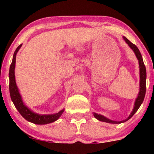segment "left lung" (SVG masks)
<instances>
[{
  "mask_svg": "<svg viewBox=\"0 0 154 154\" xmlns=\"http://www.w3.org/2000/svg\"><path fill=\"white\" fill-rule=\"evenodd\" d=\"M123 39L125 40V41L128 43V45L130 46V48L133 50L134 54L137 58V60L139 61V66H140V92H139L138 96L137 97L135 102H134V108L132 109V111L130 113L129 117L127 119L124 120V121H112V120H110L109 119H107L104 116L100 115V114H97V113H94V116L95 117V119H97L99 121H102V122H106V123H124V122L127 121L128 120H129L130 119H131L134 113L137 112V111L138 110V109L140 108V106H141V104H142L143 101H144V97H145V94H146V67H145V65L144 64V62H143V59L142 57V54H141L140 50L137 48V47L131 43L129 40H128L127 38H125V36H123Z\"/></svg>",
  "mask_w": 154,
  "mask_h": 154,
  "instance_id": "8db88e82",
  "label": "left lung"
}]
</instances>
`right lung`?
Wrapping results in <instances>:
<instances>
[{
	"label": "right lung",
	"instance_id": "obj_1",
	"mask_svg": "<svg viewBox=\"0 0 154 154\" xmlns=\"http://www.w3.org/2000/svg\"><path fill=\"white\" fill-rule=\"evenodd\" d=\"M22 44H21L17 48V49L14 52L13 57H12V64L10 66L9 71V89L10 97L13 102L14 106L17 109L19 112L23 117L24 118L26 121L31 123L37 124V125H45V124L50 123L52 122L57 121L60 118L64 112V109L62 111H59L58 113H54V114H48V115H41L38 114L33 112L30 110L28 107L25 106L23 102L22 97H21L17 86L16 85L15 82V76H14V68H15V62H16V55L19 50L22 47Z\"/></svg>",
	"mask_w": 154,
	"mask_h": 154
}]
</instances>
